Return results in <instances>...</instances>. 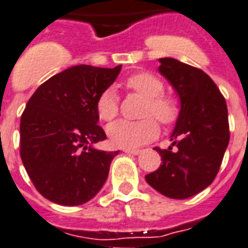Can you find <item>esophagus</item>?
Instances as JSON below:
<instances>
[{
    "mask_svg": "<svg viewBox=\"0 0 248 248\" xmlns=\"http://www.w3.org/2000/svg\"><path fill=\"white\" fill-rule=\"evenodd\" d=\"M123 151L125 154H129V155H140V150H134V148H124Z\"/></svg>",
    "mask_w": 248,
    "mask_h": 248,
    "instance_id": "1",
    "label": "esophagus"
}]
</instances>
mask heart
Masks as SVG:
<instances>
[{
  "mask_svg": "<svg viewBox=\"0 0 248 248\" xmlns=\"http://www.w3.org/2000/svg\"><path fill=\"white\" fill-rule=\"evenodd\" d=\"M129 90L146 98L143 108L144 116H154L161 124H171L179 114L177 101L162 94L164 83L156 75L150 73H137L130 75L125 82ZM96 110L98 118L104 122H110L118 115V98L114 90L108 88L97 98ZM108 138L111 143L122 148L140 147L152 140L158 134V126L152 118H146L138 122L118 120L108 128Z\"/></svg>",
  "mask_w": 248,
  "mask_h": 248,
  "instance_id": "b5f03b06",
  "label": "heart"
}]
</instances>
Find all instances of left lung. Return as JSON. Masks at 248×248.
Here are the masks:
<instances>
[{"label":"left lung","instance_id":"1","mask_svg":"<svg viewBox=\"0 0 248 248\" xmlns=\"http://www.w3.org/2000/svg\"><path fill=\"white\" fill-rule=\"evenodd\" d=\"M158 61L160 74L179 97L180 110L171 146L155 148L162 164L146 175V182L169 199L184 200L203 191L217 177L229 143L228 108L217 84L201 69L173 57Z\"/></svg>","mask_w":248,"mask_h":248}]
</instances>
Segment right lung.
I'll list each match as a JSON object with an SVG mask.
<instances>
[{
	"label": "right lung",
	"mask_w": 248,
	"mask_h": 248,
	"mask_svg": "<svg viewBox=\"0 0 248 248\" xmlns=\"http://www.w3.org/2000/svg\"><path fill=\"white\" fill-rule=\"evenodd\" d=\"M114 69L75 65L37 88L20 120V156L37 191L55 203L88 202L108 179L119 151L97 150L106 140L97 98L115 82Z\"/></svg>",
	"instance_id": "right-lung-1"
}]
</instances>
